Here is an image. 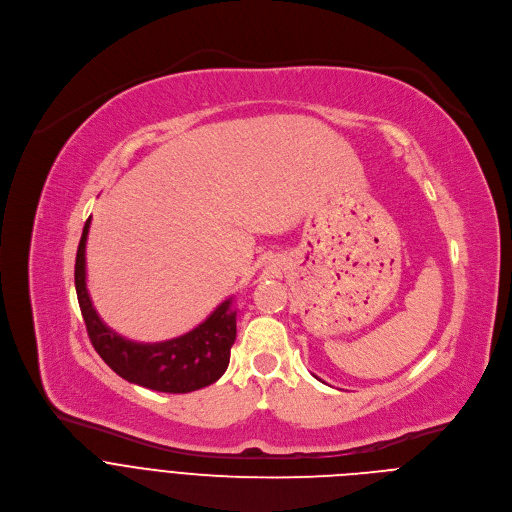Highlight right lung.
Masks as SVG:
<instances>
[{
  "instance_id": "obj_1",
  "label": "right lung",
  "mask_w": 512,
  "mask_h": 512,
  "mask_svg": "<svg viewBox=\"0 0 512 512\" xmlns=\"http://www.w3.org/2000/svg\"><path fill=\"white\" fill-rule=\"evenodd\" d=\"M91 227L87 218L75 263V287L91 344L109 367L125 381L160 393H190L212 385L229 367L231 346L237 338V312L233 298L225 300L194 330L166 340L133 342L103 324L87 289L85 247Z\"/></svg>"
}]
</instances>
